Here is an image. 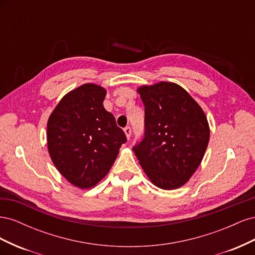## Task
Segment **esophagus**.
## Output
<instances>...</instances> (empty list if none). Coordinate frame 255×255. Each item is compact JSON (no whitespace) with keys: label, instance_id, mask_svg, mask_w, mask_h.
I'll list each match as a JSON object with an SVG mask.
<instances>
[{"label":"esophagus","instance_id":"esophagus-1","mask_svg":"<svg viewBox=\"0 0 255 255\" xmlns=\"http://www.w3.org/2000/svg\"><path fill=\"white\" fill-rule=\"evenodd\" d=\"M125 133H126V135H127V138L128 139V138L130 137V134H132V128H130V127H127V128H125Z\"/></svg>","mask_w":255,"mask_h":255}]
</instances>
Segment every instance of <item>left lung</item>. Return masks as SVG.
<instances>
[{"label": "left lung", "instance_id": "8db88e82", "mask_svg": "<svg viewBox=\"0 0 255 255\" xmlns=\"http://www.w3.org/2000/svg\"><path fill=\"white\" fill-rule=\"evenodd\" d=\"M144 105V136L133 150L155 186L170 190L187 183L201 164L210 127L200 105L170 82L137 89Z\"/></svg>", "mask_w": 255, "mask_h": 255}]
</instances>
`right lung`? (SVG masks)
I'll use <instances>...</instances> for the list:
<instances>
[{
  "label": "right lung",
  "mask_w": 255,
  "mask_h": 255,
  "mask_svg": "<svg viewBox=\"0 0 255 255\" xmlns=\"http://www.w3.org/2000/svg\"><path fill=\"white\" fill-rule=\"evenodd\" d=\"M106 90L84 84L60 100L48 120V150L53 164L74 186H96L109 173L127 136L103 101Z\"/></svg>",
  "instance_id": "obj_1"
}]
</instances>
